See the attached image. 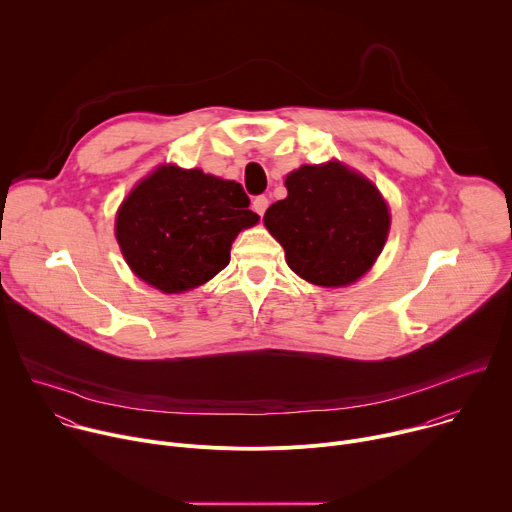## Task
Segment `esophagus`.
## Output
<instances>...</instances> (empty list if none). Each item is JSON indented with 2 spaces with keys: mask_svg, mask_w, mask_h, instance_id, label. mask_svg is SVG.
Returning a JSON list of instances; mask_svg holds the SVG:
<instances>
[{
  "mask_svg": "<svg viewBox=\"0 0 512 512\" xmlns=\"http://www.w3.org/2000/svg\"><path fill=\"white\" fill-rule=\"evenodd\" d=\"M267 206H269V198H267V196H257V198L253 200V210H255L259 216L265 214Z\"/></svg>",
  "mask_w": 512,
  "mask_h": 512,
  "instance_id": "esophagus-1",
  "label": "esophagus"
}]
</instances>
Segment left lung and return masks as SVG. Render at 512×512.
I'll return each mask as SVG.
<instances>
[{"label": "left lung", "mask_w": 512, "mask_h": 512, "mask_svg": "<svg viewBox=\"0 0 512 512\" xmlns=\"http://www.w3.org/2000/svg\"><path fill=\"white\" fill-rule=\"evenodd\" d=\"M285 186L287 198L267 208L263 223L285 249L289 269L324 287L367 273L391 223L379 190L338 162L302 166Z\"/></svg>", "instance_id": "8db88e82"}]
</instances>
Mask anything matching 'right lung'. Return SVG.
<instances>
[{"mask_svg": "<svg viewBox=\"0 0 512 512\" xmlns=\"http://www.w3.org/2000/svg\"><path fill=\"white\" fill-rule=\"evenodd\" d=\"M249 202L239 182L162 166L121 204L115 235L139 279L180 294L229 265L239 231L259 221Z\"/></svg>", "mask_w": 512, "mask_h": 512, "instance_id": "right-lung-1", "label": "right lung"}]
</instances>
